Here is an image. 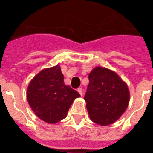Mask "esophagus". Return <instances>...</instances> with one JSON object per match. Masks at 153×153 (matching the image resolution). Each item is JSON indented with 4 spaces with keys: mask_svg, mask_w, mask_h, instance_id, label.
Here are the masks:
<instances>
[{
    "mask_svg": "<svg viewBox=\"0 0 153 153\" xmlns=\"http://www.w3.org/2000/svg\"><path fill=\"white\" fill-rule=\"evenodd\" d=\"M78 92H79V93L81 96H83V88H78Z\"/></svg>",
    "mask_w": 153,
    "mask_h": 153,
    "instance_id": "obj_1",
    "label": "esophagus"
}]
</instances>
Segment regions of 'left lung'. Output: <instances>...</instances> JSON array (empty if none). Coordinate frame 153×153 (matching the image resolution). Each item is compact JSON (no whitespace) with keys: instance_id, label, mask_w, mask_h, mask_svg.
Here are the masks:
<instances>
[{"instance_id":"left-lung-1","label":"left lung","mask_w":153,"mask_h":153,"mask_svg":"<svg viewBox=\"0 0 153 153\" xmlns=\"http://www.w3.org/2000/svg\"><path fill=\"white\" fill-rule=\"evenodd\" d=\"M88 79L84 100L90 119L101 126L111 125L128 107V85L115 71L105 67H95Z\"/></svg>"}]
</instances>
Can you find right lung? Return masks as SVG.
Listing matches in <instances>:
<instances>
[{"label":"right lung","instance_id":"obj_1","mask_svg":"<svg viewBox=\"0 0 153 153\" xmlns=\"http://www.w3.org/2000/svg\"><path fill=\"white\" fill-rule=\"evenodd\" d=\"M80 94L64 83L60 65L41 70L30 81L27 99L32 111L42 120L56 124L66 117L74 100Z\"/></svg>","mask_w":153,"mask_h":153}]
</instances>
